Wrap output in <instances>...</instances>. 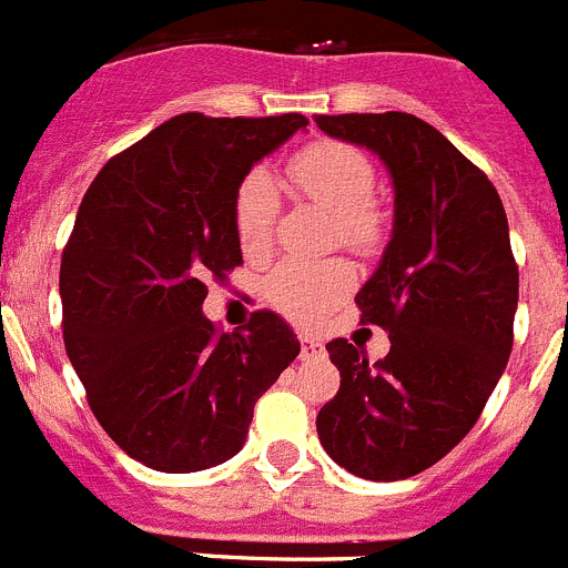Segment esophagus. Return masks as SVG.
I'll use <instances>...</instances> for the list:
<instances>
[{
    "mask_svg": "<svg viewBox=\"0 0 568 568\" xmlns=\"http://www.w3.org/2000/svg\"><path fill=\"white\" fill-rule=\"evenodd\" d=\"M324 355V344L318 338H310V335H301V361H313Z\"/></svg>",
    "mask_w": 568,
    "mask_h": 568,
    "instance_id": "1",
    "label": "esophagus"
}]
</instances>
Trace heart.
<instances>
[{
  "label": "heart",
  "instance_id": "heart-1",
  "mask_svg": "<svg viewBox=\"0 0 568 568\" xmlns=\"http://www.w3.org/2000/svg\"><path fill=\"white\" fill-rule=\"evenodd\" d=\"M290 179L307 202L327 210L333 239L353 253L373 255L389 239V210L373 195L375 164L344 142H315L290 159ZM278 190L267 170H250L233 195V233L247 258L273 247ZM355 287V270L344 258L281 261L264 281V295L284 318L313 327L327 318Z\"/></svg>",
  "mask_w": 568,
  "mask_h": 568
}]
</instances>
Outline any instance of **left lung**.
I'll return each mask as SVG.
<instances>
[{
	"label": "left lung",
	"instance_id": "left-lung-1",
	"mask_svg": "<svg viewBox=\"0 0 568 568\" xmlns=\"http://www.w3.org/2000/svg\"><path fill=\"white\" fill-rule=\"evenodd\" d=\"M324 133L381 155L395 184V227L355 304L389 333L369 364L346 338L327 344L341 389L321 406L329 458L366 480L438 464L484 413L515 341L518 264L495 184L413 113L315 115Z\"/></svg>",
	"mask_w": 568,
	"mask_h": 568
}]
</instances>
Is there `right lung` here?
Listing matches in <instances>:
<instances>
[{
    "mask_svg": "<svg viewBox=\"0 0 568 568\" xmlns=\"http://www.w3.org/2000/svg\"><path fill=\"white\" fill-rule=\"evenodd\" d=\"M298 128L307 115H175L115 153L79 204L59 270L64 349L104 433L150 469L233 458L301 353L270 310L241 333L202 315L207 281L241 264L235 187Z\"/></svg>",
    "mask_w": 568,
    "mask_h": 568,
    "instance_id": "right-lung-1",
    "label": "right lung"
}]
</instances>
